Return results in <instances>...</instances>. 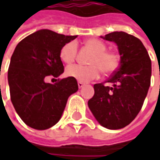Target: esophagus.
I'll return each mask as SVG.
<instances>
[{"label": "esophagus", "instance_id": "obj_1", "mask_svg": "<svg viewBox=\"0 0 160 160\" xmlns=\"http://www.w3.org/2000/svg\"><path fill=\"white\" fill-rule=\"evenodd\" d=\"M84 85H85V84H84L83 82H81V81H78V86H79V88H82Z\"/></svg>", "mask_w": 160, "mask_h": 160}]
</instances>
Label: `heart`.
I'll use <instances>...</instances> for the list:
<instances>
[{
	"instance_id": "1",
	"label": "heart",
	"mask_w": 160,
	"mask_h": 160,
	"mask_svg": "<svg viewBox=\"0 0 160 160\" xmlns=\"http://www.w3.org/2000/svg\"><path fill=\"white\" fill-rule=\"evenodd\" d=\"M85 46L93 52L91 57L90 66L71 65L67 68L66 74L68 77L76 79L79 81L87 82L99 77L101 70L105 74H111L119 67V57L117 53L107 52V46L98 40L90 39L85 41ZM77 43L70 42L65 44L60 51V58L64 63H72L77 55ZM101 69L100 70V68Z\"/></svg>"
}]
</instances>
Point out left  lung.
Masks as SVG:
<instances>
[{
	"instance_id": "obj_1",
	"label": "left lung",
	"mask_w": 160,
	"mask_h": 160,
	"mask_svg": "<svg viewBox=\"0 0 160 160\" xmlns=\"http://www.w3.org/2000/svg\"><path fill=\"white\" fill-rule=\"evenodd\" d=\"M120 55L119 68L108 81L93 85L94 95L88 101L90 110L105 128L118 130L129 125L140 112L151 80V60L143 42L123 31L107 34Z\"/></svg>"
}]
</instances>
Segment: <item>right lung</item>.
Listing matches in <instances>:
<instances>
[{
  "mask_svg": "<svg viewBox=\"0 0 160 160\" xmlns=\"http://www.w3.org/2000/svg\"><path fill=\"white\" fill-rule=\"evenodd\" d=\"M49 29L38 30L17 45L11 57L8 83L12 104L21 119L36 130L55 125L68 97L79 89L76 79L66 78L52 84L45 80L64 72L62 47L76 39Z\"/></svg>",
  "mask_w": 160,
  "mask_h": 160,
  "instance_id": "1",
  "label": "right lung"
}]
</instances>
